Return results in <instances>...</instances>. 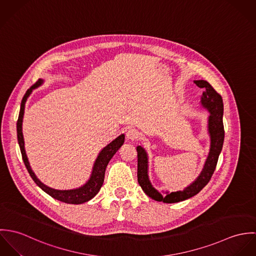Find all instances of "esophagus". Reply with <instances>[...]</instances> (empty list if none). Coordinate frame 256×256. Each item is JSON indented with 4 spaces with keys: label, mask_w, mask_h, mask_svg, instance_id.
Returning a JSON list of instances; mask_svg holds the SVG:
<instances>
[{
    "label": "esophagus",
    "mask_w": 256,
    "mask_h": 256,
    "mask_svg": "<svg viewBox=\"0 0 256 256\" xmlns=\"http://www.w3.org/2000/svg\"><path fill=\"white\" fill-rule=\"evenodd\" d=\"M139 137V133H138V131L136 130V129H129L128 131H127V133H126V138H127V140H130V141H134V140H136L137 138Z\"/></svg>",
    "instance_id": "esophagus-1"
}]
</instances>
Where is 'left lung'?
<instances>
[{
    "label": "left lung",
    "mask_w": 256,
    "mask_h": 256,
    "mask_svg": "<svg viewBox=\"0 0 256 256\" xmlns=\"http://www.w3.org/2000/svg\"><path fill=\"white\" fill-rule=\"evenodd\" d=\"M197 86L204 90L201 96V106L209 111L210 115L208 118V133L210 135V152L205 162L204 168L199 176L185 187L182 191L176 192H166V195L160 193L156 188L152 187L148 180V154L142 146H137L138 152V182L142 187L143 191L152 199L164 202V203H178L184 201L188 198L193 197L199 193L210 182L218 162L220 154L224 144V130L222 124L224 114V104L222 98L219 94L213 88V86L204 80H194Z\"/></svg>",
    "instance_id": "left-lung-1"
}]
</instances>
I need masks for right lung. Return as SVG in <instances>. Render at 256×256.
I'll return each mask as SVG.
<instances>
[{
  "instance_id": "1",
  "label": "right lung",
  "mask_w": 256,
  "mask_h": 256,
  "mask_svg": "<svg viewBox=\"0 0 256 256\" xmlns=\"http://www.w3.org/2000/svg\"><path fill=\"white\" fill-rule=\"evenodd\" d=\"M42 84H43V80L39 78L32 88H30L26 90V94L22 98V104H20V110L18 119L16 122V133H18V142L20 145V152H22L24 162L26 164V168L30 176L34 180V182L36 183L37 185L48 195H50L54 199H57L61 202H65L67 204H82V203L88 202L90 199H92L100 190L104 182V174H106V166H108L111 158L115 154V152L119 150V148L123 145L125 136H124V134H121L120 136H118L115 140H113L110 144L104 146L100 150V152L98 154V156L94 162L90 180L82 186L76 188V189H70V190H58V189L51 188V187L45 185L44 183L41 182L37 178L34 170H32L30 162H28V158L26 154L24 140V135H22V119H24V114L26 102L28 96H30L34 88H36Z\"/></svg>"
}]
</instances>
